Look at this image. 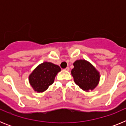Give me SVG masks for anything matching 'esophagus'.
<instances>
[{
	"mask_svg": "<svg viewBox=\"0 0 126 126\" xmlns=\"http://www.w3.org/2000/svg\"><path fill=\"white\" fill-rule=\"evenodd\" d=\"M65 71H69V67H67L65 69Z\"/></svg>",
	"mask_w": 126,
	"mask_h": 126,
	"instance_id": "obj_1",
	"label": "esophagus"
}]
</instances>
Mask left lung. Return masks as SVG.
Segmentation results:
<instances>
[{"mask_svg":"<svg viewBox=\"0 0 126 126\" xmlns=\"http://www.w3.org/2000/svg\"><path fill=\"white\" fill-rule=\"evenodd\" d=\"M73 65L71 74L76 84L86 92L94 90L98 84L100 78V73L96 68L84 59L77 60Z\"/></svg>","mask_w":126,"mask_h":126,"instance_id":"obj_1","label":"left lung"}]
</instances>
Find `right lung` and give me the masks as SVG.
<instances>
[{"mask_svg":"<svg viewBox=\"0 0 126 126\" xmlns=\"http://www.w3.org/2000/svg\"><path fill=\"white\" fill-rule=\"evenodd\" d=\"M60 67L52 62H44L38 65L29 76V82L34 92H45L49 86L53 84L59 72Z\"/></svg>","mask_w":126,"mask_h":126,"instance_id":"obj_1","label":"right lung"}]
</instances>
